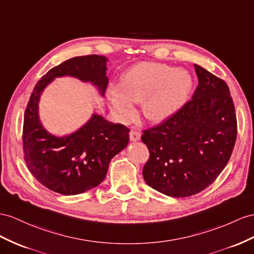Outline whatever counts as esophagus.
<instances>
[{
    "label": "esophagus",
    "mask_w": 254,
    "mask_h": 254,
    "mask_svg": "<svg viewBox=\"0 0 254 254\" xmlns=\"http://www.w3.org/2000/svg\"><path fill=\"white\" fill-rule=\"evenodd\" d=\"M140 132L138 131V129L136 128H132L131 132H129V139H131L132 141H137L140 139Z\"/></svg>",
    "instance_id": "1"
}]
</instances>
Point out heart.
Instances as JSON below:
<instances>
[{"label":"heart","mask_w":254,"mask_h":254,"mask_svg":"<svg viewBox=\"0 0 254 254\" xmlns=\"http://www.w3.org/2000/svg\"><path fill=\"white\" fill-rule=\"evenodd\" d=\"M194 78L189 70L159 62H140L121 76L120 84L112 83L108 97L122 120L133 119L134 103L142 101V112L149 120L165 121L189 101Z\"/></svg>","instance_id":"b5f03b06"}]
</instances>
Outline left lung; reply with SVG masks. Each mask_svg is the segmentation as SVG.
I'll use <instances>...</instances> for the list:
<instances>
[{
    "mask_svg": "<svg viewBox=\"0 0 254 254\" xmlns=\"http://www.w3.org/2000/svg\"><path fill=\"white\" fill-rule=\"evenodd\" d=\"M198 86L172 118L144 131L150 158L146 184L167 196L187 197L210 186L224 170L236 141L235 107L225 81L194 65Z\"/></svg>",
    "mask_w": 254,
    "mask_h": 254,
    "instance_id": "1",
    "label": "left lung"
}]
</instances>
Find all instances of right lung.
<instances>
[{"instance_id":"right-lung-1","label":"right lung","mask_w":254,"mask_h":254,"mask_svg":"<svg viewBox=\"0 0 254 254\" xmlns=\"http://www.w3.org/2000/svg\"><path fill=\"white\" fill-rule=\"evenodd\" d=\"M107 62L106 57L97 55L71 58L44 75L30 96L23 120L24 160L31 174L51 191L75 195L93 189L105 179L110 160L128 144L127 127L96 113L77 131L64 136L49 133L38 114L41 95L58 77L77 78L104 96Z\"/></svg>"}]
</instances>
